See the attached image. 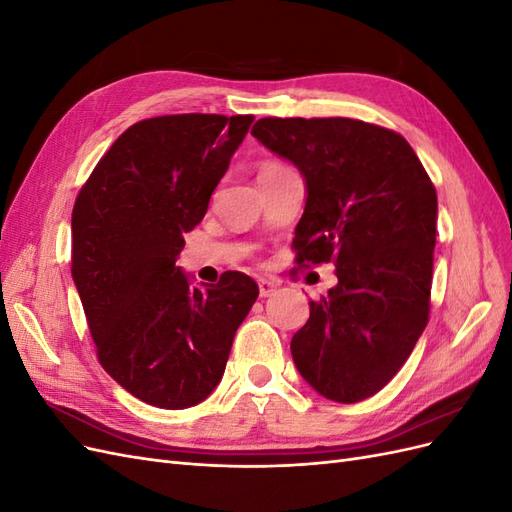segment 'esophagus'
<instances>
[{"instance_id":"1","label":"esophagus","mask_w":512,"mask_h":512,"mask_svg":"<svg viewBox=\"0 0 512 512\" xmlns=\"http://www.w3.org/2000/svg\"><path fill=\"white\" fill-rule=\"evenodd\" d=\"M275 290H277V284H275V282H271V280H258V292H260L262 299L273 297Z\"/></svg>"}]
</instances>
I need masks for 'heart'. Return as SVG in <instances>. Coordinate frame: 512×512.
I'll return each instance as SVG.
<instances>
[{
  "mask_svg": "<svg viewBox=\"0 0 512 512\" xmlns=\"http://www.w3.org/2000/svg\"><path fill=\"white\" fill-rule=\"evenodd\" d=\"M288 166H284V164H280V162H265L260 166V170H258V177L260 175H269V173H280V170H286Z\"/></svg>",
  "mask_w": 512,
  "mask_h": 512,
  "instance_id": "b5f03b06",
  "label": "heart"
}]
</instances>
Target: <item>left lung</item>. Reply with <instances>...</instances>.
Here are the masks:
<instances>
[{
	"label": "left lung",
	"mask_w": 512,
	"mask_h": 512,
	"mask_svg": "<svg viewBox=\"0 0 512 512\" xmlns=\"http://www.w3.org/2000/svg\"><path fill=\"white\" fill-rule=\"evenodd\" d=\"M252 136L299 168L297 265L335 262L290 350L303 380L337 404L376 395L429 318L438 198L404 136L359 119H258Z\"/></svg>",
	"instance_id": "1"
}]
</instances>
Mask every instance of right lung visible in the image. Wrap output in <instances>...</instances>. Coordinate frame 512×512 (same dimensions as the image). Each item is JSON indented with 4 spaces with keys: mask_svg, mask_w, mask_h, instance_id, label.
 Returning <instances> with one entry per match:
<instances>
[{
    "mask_svg": "<svg viewBox=\"0 0 512 512\" xmlns=\"http://www.w3.org/2000/svg\"><path fill=\"white\" fill-rule=\"evenodd\" d=\"M252 115L134 123L94 168L72 211V280L106 374L149 406L183 410L220 384L258 286L239 271L192 286L175 262Z\"/></svg>",
    "mask_w": 512,
    "mask_h": 512,
    "instance_id": "add662e5",
    "label": "right lung"
}]
</instances>
